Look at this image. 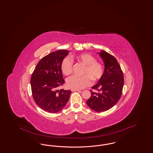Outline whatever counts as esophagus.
<instances>
[{"mask_svg":"<svg viewBox=\"0 0 153 153\" xmlns=\"http://www.w3.org/2000/svg\"><path fill=\"white\" fill-rule=\"evenodd\" d=\"M71 91H80L79 89H71Z\"/></svg>","mask_w":153,"mask_h":153,"instance_id":"1","label":"esophagus"}]
</instances>
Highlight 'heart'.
Masks as SVG:
<instances>
[{"instance_id":"heart-1","label":"heart","mask_w":153,"mask_h":153,"mask_svg":"<svg viewBox=\"0 0 153 153\" xmlns=\"http://www.w3.org/2000/svg\"><path fill=\"white\" fill-rule=\"evenodd\" d=\"M79 63L85 65L82 76L73 75L67 79V85L69 88L81 89L91 84L92 79L97 81L101 79L104 74V67L102 64L97 62L96 58L92 55L83 53L74 56H71ZM74 62L68 56L64 58L60 64L62 72L65 75H68L72 72Z\"/></svg>"}]
</instances>
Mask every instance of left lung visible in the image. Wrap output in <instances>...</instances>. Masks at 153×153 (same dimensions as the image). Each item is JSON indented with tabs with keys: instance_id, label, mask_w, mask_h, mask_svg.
Wrapping results in <instances>:
<instances>
[{
	"instance_id": "8db88e82",
	"label": "left lung",
	"mask_w": 153,
	"mask_h": 153,
	"mask_svg": "<svg viewBox=\"0 0 153 153\" xmlns=\"http://www.w3.org/2000/svg\"><path fill=\"white\" fill-rule=\"evenodd\" d=\"M105 63L103 76L90 90L86 103L93 110L102 112L110 109L120 100L124 86V76L116 58L105 51L100 53Z\"/></svg>"
}]
</instances>
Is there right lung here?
<instances>
[{"mask_svg": "<svg viewBox=\"0 0 153 153\" xmlns=\"http://www.w3.org/2000/svg\"><path fill=\"white\" fill-rule=\"evenodd\" d=\"M68 51L60 50L48 54L38 63L30 79L33 100L44 111L56 113L67 103L71 90H58L65 81L60 64Z\"/></svg>", "mask_w": 153, "mask_h": 153, "instance_id": "1", "label": "right lung"}]
</instances>
